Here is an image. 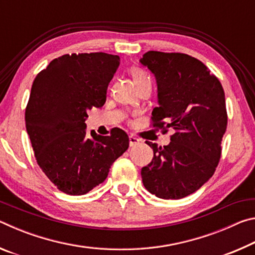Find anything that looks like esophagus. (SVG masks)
<instances>
[{"label":"esophagus","instance_id":"esophagus-1","mask_svg":"<svg viewBox=\"0 0 255 255\" xmlns=\"http://www.w3.org/2000/svg\"><path fill=\"white\" fill-rule=\"evenodd\" d=\"M139 143H140V140L138 139L136 136H133V135L129 136V145H130V147H132V146H136Z\"/></svg>","mask_w":255,"mask_h":255}]
</instances>
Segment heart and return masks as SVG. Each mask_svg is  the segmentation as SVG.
<instances>
[{
  "mask_svg": "<svg viewBox=\"0 0 255 255\" xmlns=\"http://www.w3.org/2000/svg\"><path fill=\"white\" fill-rule=\"evenodd\" d=\"M130 75H131L133 82H135L138 88H139L140 85H143L144 83H147V82H150V77L148 76L147 73H146L143 70V68L132 67L131 70H130Z\"/></svg>",
  "mask_w": 255,
  "mask_h": 255,
  "instance_id": "1",
  "label": "heart"
}]
</instances>
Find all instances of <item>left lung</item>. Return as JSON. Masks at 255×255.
Here are the masks:
<instances>
[{
	"label": "left lung",
	"instance_id": "8db88e82",
	"mask_svg": "<svg viewBox=\"0 0 255 255\" xmlns=\"http://www.w3.org/2000/svg\"><path fill=\"white\" fill-rule=\"evenodd\" d=\"M140 63L157 82L153 127L174 129L164 147L146 141L154 157L141 169V179L156 197L181 199L202 187L218 165L227 127L225 93L205 64L187 54L150 50Z\"/></svg>",
	"mask_w": 255,
	"mask_h": 255
}]
</instances>
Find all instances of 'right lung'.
I'll return each mask as SVG.
<instances>
[{
	"mask_svg": "<svg viewBox=\"0 0 255 255\" xmlns=\"http://www.w3.org/2000/svg\"><path fill=\"white\" fill-rule=\"evenodd\" d=\"M119 64L117 55L66 54L33 80L24 114L27 132L38 165L67 195H85L102 183L129 146L120 128L109 136L92 130L90 137L85 129L89 110L105 105Z\"/></svg>",
	"mask_w": 255,
	"mask_h": 255,
	"instance_id": "obj_1",
	"label": "right lung"
}]
</instances>
